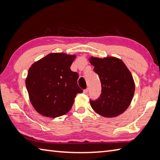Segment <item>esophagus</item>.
<instances>
[{"instance_id": "obj_1", "label": "esophagus", "mask_w": 160, "mask_h": 160, "mask_svg": "<svg viewBox=\"0 0 160 160\" xmlns=\"http://www.w3.org/2000/svg\"><path fill=\"white\" fill-rule=\"evenodd\" d=\"M83 93H84V94H87V93H88V89H84V90L83 91Z\"/></svg>"}]
</instances>
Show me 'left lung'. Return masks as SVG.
<instances>
[{
	"instance_id": "left-lung-1",
	"label": "left lung",
	"mask_w": 160,
	"mask_h": 160,
	"mask_svg": "<svg viewBox=\"0 0 160 160\" xmlns=\"http://www.w3.org/2000/svg\"><path fill=\"white\" fill-rule=\"evenodd\" d=\"M94 71L99 76L102 93L90 104L97 113L106 118H113L123 113L130 105L135 92L132 74L121 59L115 57L103 58H89Z\"/></svg>"
}]
</instances>
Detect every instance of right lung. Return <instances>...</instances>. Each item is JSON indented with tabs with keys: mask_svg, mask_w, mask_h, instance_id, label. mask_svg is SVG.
I'll list each match as a JSON object with an SVG mask.
<instances>
[{
	"mask_svg": "<svg viewBox=\"0 0 160 160\" xmlns=\"http://www.w3.org/2000/svg\"><path fill=\"white\" fill-rule=\"evenodd\" d=\"M76 55L51 53L36 61L29 69L25 80L30 102L43 116L55 118L70 111L77 93L78 73L70 67Z\"/></svg>",
	"mask_w": 160,
	"mask_h": 160,
	"instance_id": "obj_1",
	"label": "right lung"
}]
</instances>
